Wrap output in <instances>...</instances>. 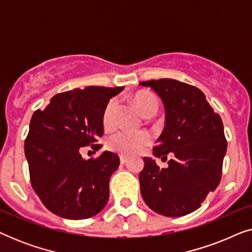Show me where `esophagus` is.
Wrapping results in <instances>:
<instances>
[{
	"instance_id": "esophagus-1",
	"label": "esophagus",
	"mask_w": 252,
	"mask_h": 252,
	"mask_svg": "<svg viewBox=\"0 0 252 252\" xmlns=\"http://www.w3.org/2000/svg\"><path fill=\"white\" fill-rule=\"evenodd\" d=\"M127 160H128V157L127 156H120V161H122V163H126Z\"/></svg>"
}]
</instances>
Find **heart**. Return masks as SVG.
I'll return each mask as SVG.
<instances>
[{
    "instance_id": "heart-1",
    "label": "heart",
    "mask_w": 252,
    "mask_h": 252,
    "mask_svg": "<svg viewBox=\"0 0 252 252\" xmlns=\"http://www.w3.org/2000/svg\"><path fill=\"white\" fill-rule=\"evenodd\" d=\"M132 102L144 118H151L158 111V99L153 93L137 92L132 96ZM117 116H118V102L116 99H111L103 111L102 122L105 129L110 130L115 128L117 125ZM150 141V135L148 133L132 134L120 132L110 137L106 146L115 153L132 156L146 149L149 146Z\"/></svg>"
}]
</instances>
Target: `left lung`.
<instances>
[{
    "instance_id": "left-lung-1",
    "label": "left lung",
    "mask_w": 252,
    "mask_h": 252,
    "mask_svg": "<svg viewBox=\"0 0 252 252\" xmlns=\"http://www.w3.org/2000/svg\"><path fill=\"white\" fill-rule=\"evenodd\" d=\"M163 102L165 127L154 155L167 160L161 168L144 157L139 175L141 195L155 212L182 217L197 210L209 192L216 190L227 150L223 125L201 89L174 79L140 82Z\"/></svg>"
}]
</instances>
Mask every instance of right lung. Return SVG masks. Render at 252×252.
Here are the masks:
<instances>
[{"instance_id": "1", "label": "right lung", "mask_w": 252, "mask_h": 252, "mask_svg": "<svg viewBox=\"0 0 252 252\" xmlns=\"http://www.w3.org/2000/svg\"><path fill=\"white\" fill-rule=\"evenodd\" d=\"M124 87L89 86L51 97L36 110L25 140L31 185L43 205L66 219H87L97 215L109 199V181L120 164L119 156L104 151L86 160L82 147L102 146L103 111Z\"/></svg>"}]
</instances>
